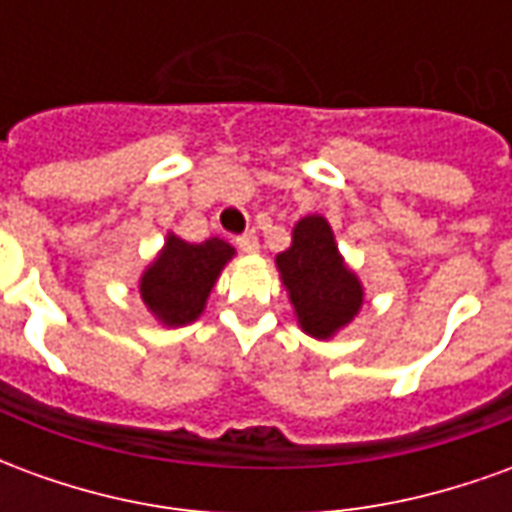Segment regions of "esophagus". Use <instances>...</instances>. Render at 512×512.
I'll list each match as a JSON object with an SVG mask.
<instances>
[{
    "label": "esophagus",
    "instance_id": "34e87169",
    "mask_svg": "<svg viewBox=\"0 0 512 512\" xmlns=\"http://www.w3.org/2000/svg\"><path fill=\"white\" fill-rule=\"evenodd\" d=\"M235 244H238V249H241V252H249V255L260 249V241H257L255 230H252V233L238 235V238H235Z\"/></svg>",
    "mask_w": 512,
    "mask_h": 512
}]
</instances>
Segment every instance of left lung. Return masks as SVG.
<instances>
[{"instance_id":"8db88e82","label":"left lung","mask_w":512,"mask_h":512,"mask_svg":"<svg viewBox=\"0 0 512 512\" xmlns=\"http://www.w3.org/2000/svg\"><path fill=\"white\" fill-rule=\"evenodd\" d=\"M301 329L332 337L362 307V285L343 266L334 235L323 216H307L293 230V246L277 257Z\"/></svg>"}]
</instances>
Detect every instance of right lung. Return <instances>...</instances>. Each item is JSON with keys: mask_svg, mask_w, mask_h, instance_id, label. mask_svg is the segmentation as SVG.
Here are the masks:
<instances>
[{"mask_svg": "<svg viewBox=\"0 0 512 512\" xmlns=\"http://www.w3.org/2000/svg\"><path fill=\"white\" fill-rule=\"evenodd\" d=\"M230 257L233 246L222 238L186 244L178 235H169L164 252L142 277V299L169 326L191 323L205 307L213 282Z\"/></svg>", "mask_w": 512, "mask_h": 512, "instance_id": "obj_1", "label": "right lung"}]
</instances>
